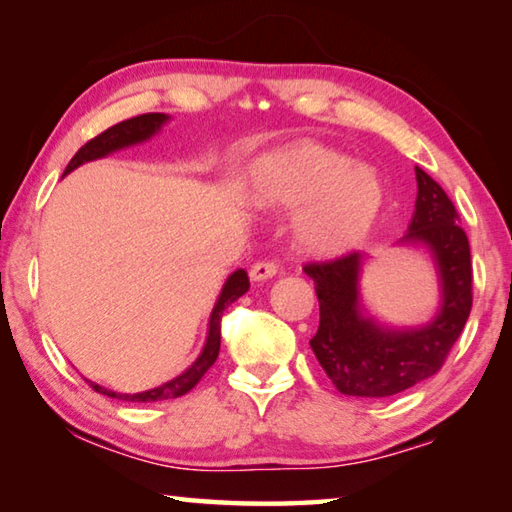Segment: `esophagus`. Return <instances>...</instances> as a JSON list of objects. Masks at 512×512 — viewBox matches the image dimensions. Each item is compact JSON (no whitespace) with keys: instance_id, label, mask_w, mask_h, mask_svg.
I'll list each match as a JSON object with an SVG mask.
<instances>
[{"instance_id":"34e87169","label":"esophagus","mask_w":512,"mask_h":512,"mask_svg":"<svg viewBox=\"0 0 512 512\" xmlns=\"http://www.w3.org/2000/svg\"><path fill=\"white\" fill-rule=\"evenodd\" d=\"M275 273H277L275 262H257L253 264V268H250V280L264 282V280H271Z\"/></svg>"}]
</instances>
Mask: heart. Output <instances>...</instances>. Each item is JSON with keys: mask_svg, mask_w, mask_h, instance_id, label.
<instances>
[{"mask_svg": "<svg viewBox=\"0 0 512 512\" xmlns=\"http://www.w3.org/2000/svg\"><path fill=\"white\" fill-rule=\"evenodd\" d=\"M253 192L259 205L298 210L293 241L316 257L359 246L384 207V187L375 171L314 142L289 146L259 162Z\"/></svg>", "mask_w": 512, "mask_h": 512, "instance_id": "1", "label": "heart"}]
</instances>
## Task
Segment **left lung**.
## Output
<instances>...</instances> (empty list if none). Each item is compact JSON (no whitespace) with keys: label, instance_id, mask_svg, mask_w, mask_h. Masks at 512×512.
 <instances>
[{"label":"left lung","instance_id":"8db88e82","mask_svg":"<svg viewBox=\"0 0 512 512\" xmlns=\"http://www.w3.org/2000/svg\"><path fill=\"white\" fill-rule=\"evenodd\" d=\"M415 180L418 198L404 241L431 250L443 289V305L429 325L386 329L361 314V253L302 268L316 284L320 305V325L309 345L343 395L391 397L436 375L470 316V241L445 189L420 167H415Z\"/></svg>","mask_w":512,"mask_h":512}]
</instances>
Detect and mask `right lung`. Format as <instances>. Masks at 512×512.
I'll list each match as a JSON object with an SVG mask.
<instances>
[{
	"instance_id": "add662e5",
	"label": "right lung",
	"mask_w": 512,
	"mask_h": 512,
	"mask_svg": "<svg viewBox=\"0 0 512 512\" xmlns=\"http://www.w3.org/2000/svg\"><path fill=\"white\" fill-rule=\"evenodd\" d=\"M167 119L169 117L162 115V112H146V115H137V117L126 119V121H119V124L110 126L108 131H103L97 137H92L90 142H85L81 149L76 151L74 158L69 160L65 173L74 171L76 167H81V164L90 162V160L103 158V155H108L112 151L126 149V146H133V144H140L144 140H149L151 135L160 131L162 124ZM248 289H250V282H248V273L244 271V268H239V271H235L228 277V280H225L223 289H221V296H219V300H216V305L212 309L210 332H207L205 348L201 352V357H198L192 363V366H189L183 372V375H178L176 379H171V381H167V384H162L158 388H151V391L133 393V395L131 393L108 391V388L94 384V381H88V384L97 393L115 397V400H124V402H162V400H173V397H180V395L189 393L198 384V381H201L205 372L212 368V363L216 361V357H219L223 311L228 309L237 298L244 296Z\"/></svg>"
}]
</instances>
